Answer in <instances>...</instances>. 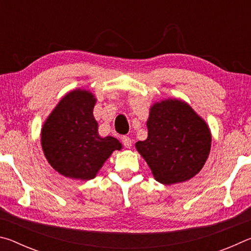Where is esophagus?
Returning a JSON list of instances; mask_svg holds the SVG:
<instances>
[{"label":"esophagus","mask_w":251,"mask_h":251,"mask_svg":"<svg viewBox=\"0 0 251 251\" xmlns=\"http://www.w3.org/2000/svg\"><path fill=\"white\" fill-rule=\"evenodd\" d=\"M122 143H123V145H124L126 148H130L131 147V139L129 137H127V136H123V137H122Z\"/></svg>","instance_id":"1"}]
</instances>
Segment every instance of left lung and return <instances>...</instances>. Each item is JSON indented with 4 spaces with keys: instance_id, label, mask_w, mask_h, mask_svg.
I'll return each mask as SVG.
<instances>
[{
    "instance_id": "left-lung-1",
    "label": "left lung",
    "mask_w": 251,
    "mask_h": 251,
    "mask_svg": "<svg viewBox=\"0 0 251 251\" xmlns=\"http://www.w3.org/2000/svg\"><path fill=\"white\" fill-rule=\"evenodd\" d=\"M147 128V139L136 143V148L157 181L176 184L201 172L209 155L211 135L189 105L178 100L155 104Z\"/></svg>"
}]
</instances>
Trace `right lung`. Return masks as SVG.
<instances>
[{
    "label": "right lung",
    "instance_id": "right-lung-1",
    "mask_svg": "<svg viewBox=\"0 0 251 251\" xmlns=\"http://www.w3.org/2000/svg\"><path fill=\"white\" fill-rule=\"evenodd\" d=\"M92 93L76 90L59 101L42 128L44 155L55 171L73 179L96 176L114 151L122 144L112 136L100 137L93 116Z\"/></svg>",
    "mask_w": 251,
    "mask_h": 251
}]
</instances>
